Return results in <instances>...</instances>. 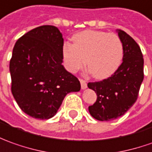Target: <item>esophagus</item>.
<instances>
[{
	"label": "esophagus",
	"mask_w": 152,
	"mask_h": 152,
	"mask_svg": "<svg viewBox=\"0 0 152 152\" xmlns=\"http://www.w3.org/2000/svg\"><path fill=\"white\" fill-rule=\"evenodd\" d=\"M80 86H81V89L85 90L86 87H87V84H86V81L82 79H80Z\"/></svg>",
	"instance_id": "obj_1"
}]
</instances>
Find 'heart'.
Listing matches in <instances>:
<instances>
[{"label": "heart", "instance_id": "b5f03b06", "mask_svg": "<svg viewBox=\"0 0 152 152\" xmlns=\"http://www.w3.org/2000/svg\"><path fill=\"white\" fill-rule=\"evenodd\" d=\"M73 44L65 42L62 57L68 72L75 73L86 66L96 79L113 75L123 58V44L115 33L87 30L74 35Z\"/></svg>", "mask_w": 152, "mask_h": 152}]
</instances>
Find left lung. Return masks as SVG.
<instances>
[{"label":"left lung","instance_id":"obj_1","mask_svg":"<svg viewBox=\"0 0 152 152\" xmlns=\"http://www.w3.org/2000/svg\"><path fill=\"white\" fill-rule=\"evenodd\" d=\"M116 31L123 44L121 65L111 77L87 84L97 96L96 102L88 108L90 114L102 121L123 115L137 101L144 79V59L140 46L127 33Z\"/></svg>","mask_w":152,"mask_h":152}]
</instances>
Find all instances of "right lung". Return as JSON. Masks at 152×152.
<instances>
[{
    "label": "right lung",
    "instance_id": "right-lung-1",
    "mask_svg": "<svg viewBox=\"0 0 152 152\" xmlns=\"http://www.w3.org/2000/svg\"><path fill=\"white\" fill-rule=\"evenodd\" d=\"M63 44L54 26L33 29L15 42L10 61L11 92L33 118L53 117L65 96L80 90L79 80L63 66Z\"/></svg>",
    "mask_w": 152,
    "mask_h": 152
}]
</instances>
